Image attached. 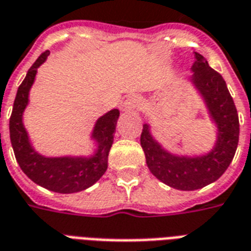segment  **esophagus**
<instances>
[{
	"instance_id": "34e87169",
	"label": "esophagus",
	"mask_w": 251,
	"mask_h": 251,
	"mask_svg": "<svg viewBox=\"0 0 251 251\" xmlns=\"http://www.w3.org/2000/svg\"><path fill=\"white\" fill-rule=\"evenodd\" d=\"M142 105V101L138 96H130L126 99V101L122 105V110L124 112H133V110H139Z\"/></svg>"
}]
</instances>
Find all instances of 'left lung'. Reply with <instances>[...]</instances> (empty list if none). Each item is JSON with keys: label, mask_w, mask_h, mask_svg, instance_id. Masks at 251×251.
I'll return each instance as SVG.
<instances>
[{"label": "left lung", "mask_w": 251, "mask_h": 251, "mask_svg": "<svg viewBox=\"0 0 251 251\" xmlns=\"http://www.w3.org/2000/svg\"><path fill=\"white\" fill-rule=\"evenodd\" d=\"M195 59L189 81L202 97L210 120L217 127L213 149L202 155H176L164 150L152 138L149 124L143 125L141 134V146L151 174L164 184L180 191L200 189L217 180L232 163L240 137L238 113L225 80L210 68L202 55L195 52Z\"/></svg>", "instance_id": "1"}]
</instances>
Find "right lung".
Instances as JSON below:
<instances>
[{
    "label": "right lung",
    "mask_w": 251,
    "mask_h": 251,
    "mask_svg": "<svg viewBox=\"0 0 251 251\" xmlns=\"http://www.w3.org/2000/svg\"><path fill=\"white\" fill-rule=\"evenodd\" d=\"M49 55L50 51H46L36 59L18 87L9 122L11 146L21 170L34 183L57 194H75L89 188L106 171L120 110L112 109L96 121L92 139L97 145V149L91 156L49 158L36 152L30 143L22 116L28 104V92L35 80L36 71Z\"/></svg>",
    "instance_id": "obj_1"
}]
</instances>
